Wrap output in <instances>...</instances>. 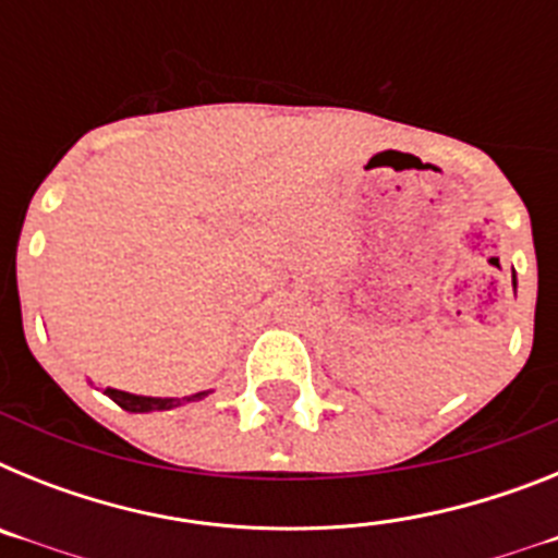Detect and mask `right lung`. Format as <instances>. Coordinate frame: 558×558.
Instances as JSON below:
<instances>
[{
    "label": "right lung",
    "instance_id": "add662e5",
    "mask_svg": "<svg viewBox=\"0 0 558 558\" xmlns=\"http://www.w3.org/2000/svg\"><path fill=\"white\" fill-rule=\"evenodd\" d=\"M108 397L122 408V411L131 413H150V411H170V408H179L181 402H195L204 393H195V397H184V399H159V397H136V393H125L117 391V388H108Z\"/></svg>",
    "mask_w": 558,
    "mask_h": 558
}]
</instances>
